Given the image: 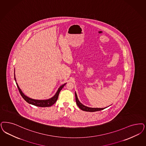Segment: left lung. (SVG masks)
<instances>
[{
  "label": "left lung",
  "instance_id": "8db88e82",
  "mask_svg": "<svg viewBox=\"0 0 146 146\" xmlns=\"http://www.w3.org/2000/svg\"><path fill=\"white\" fill-rule=\"evenodd\" d=\"M75 96H76V105L79 107V108H80L81 110L82 111H90V112H93V111H101L104 110L106 108H91V107H88L87 106L84 105L83 104H82L80 102L79 100L77 94L75 92Z\"/></svg>",
  "mask_w": 146,
  "mask_h": 146
}]
</instances>
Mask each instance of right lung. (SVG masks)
<instances>
[{
  "label": "right lung",
  "instance_id": "1",
  "mask_svg": "<svg viewBox=\"0 0 146 146\" xmlns=\"http://www.w3.org/2000/svg\"><path fill=\"white\" fill-rule=\"evenodd\" d=\"M15 82H16V84L17 86V87L18 88V90L19 91V93H20L21 96L23 97V98L27 102H28L30 104H31V105H34V106H38V107H50V106H52L53 104H54L55 102L57 100L58 98V96H59L60 92L62 90V88L64 87V86L66 84V83H65L64 85L61 86L60 87L58 88L57 92H56L55 95L53 96H52V98H50V99H46V100H36V99H32V98H30L27 96L23 93V92L19 88L18 84L17 83V81H16V79H15Z\"/></svg>",
  "mask_w": 146,
  "mask_h": 146
}]
</instances>
